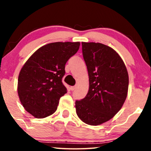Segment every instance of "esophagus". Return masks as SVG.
Instances as JSON below:
<instances>
[{
    "label": "esophagus",
    "instance_id": "34e87169",
    "mask_svg": "<svg viewBox=\"0 0 151 151\" xmlns=\"http://www.w3.org/2000/svg\"><path fill=\"white\" fill-rule=\"evenodd\" d=\"M76 89V86H71L70 87V89L72 90V91H74V89Z\"/></svg>",
    "mask_w": 151,
    "mask_h": 151
}]
</instances>
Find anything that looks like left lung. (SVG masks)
<instances>
[{
	"label": "left lung",
	"instance_id": "8db88e82",
	"mask_svg": "<svg viewBox=\"0 0 151 151\" xmlns=\"http://www.w3.org/2000/svg\"><path fill=\"white\" fill-rule=\"evenodd\" d=\"M87 67L89 89L75 102L76 112L86 124L97 126L112 119L127 96L129 74L115 50L101 43L81 42Z\"/></svg>",
	"mask_w": 151,
	"mask_h": 151
}]
</instances>
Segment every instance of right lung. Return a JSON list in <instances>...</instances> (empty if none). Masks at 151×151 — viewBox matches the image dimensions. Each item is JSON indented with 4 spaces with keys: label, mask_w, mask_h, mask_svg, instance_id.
<instances>
[{
    "label": "right lung",
    "mask_w": 151,
    "mask_h": 151,
    "mask_svg": "<svg viewBox=\"0 0 151 151\" xmlns=\"http://www.w3.org/2000/svg\"><path fill=\"white\" fill-rule=\"evenodd\" d=\"M80 43L52 42L39 48L25 62L18 76V93L27 112L37 119L52 115L67 93L62 83L65 65Z\"/></svg>",
    "instance_id": "obj_1"
}]
</instances>
